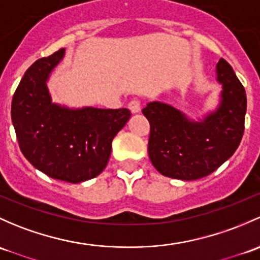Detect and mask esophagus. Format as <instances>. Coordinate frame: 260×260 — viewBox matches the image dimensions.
I'll use <instances>...</instances> for the list:
<instances>
[{
    "instance_id": "1",
    "label": "esophagus",
    "mask_w": 260,
    "mask_h": 260,
    "mask_svg": "<svg viewBox=\"0 0 260 260\" xmlns=\"http://www.w3.org/2000/svg\"><path fill=\"white\" fill-rule=\"evenodd\" d=\"M141 106L142 103L139 100H132L129 103H128V107H129V109L133 112V113L141 111Z\"/></svg>"
}]
</instances>
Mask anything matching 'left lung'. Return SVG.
<instances>
[{
    "instance_id": "left-lung-1",
    "label": "left lung",
    "mask_w": 260,
    "mask_h": 260,
    "mask_svg": "<svg viewBox=\"0 0 260 260\" xmlns=\"http://www.w3.org/2000/svg\"><path fill=\"white\" fill-rule=\"evenodd\" d=\"M223 84L222 105L203 122H190L171 106L151 102L142 109L148 119V154L163 176L193 180L213 173L238 148L244 133L247 94L232 66L217 64Z\"/></svg>"
}]
</instances>
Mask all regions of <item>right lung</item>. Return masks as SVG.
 Segmentation results:
<instances>
[{
    "label": "right lung",
    "mask_w": 260,
    "mask_h": 260,
    "mask_svg": "<svg viewBox=\"0 0 260 260\" xmlns=\"http://www.w3.org/2000/svg\"><path fill=\"white\" fill-rule=\"evenodd\" d=\"M64 48L37 59L16 88L11 117L21 152L32 166L53 179L84 182L102 173L112 141L131 117L127 108L68 109L53 105L48 75Z\"/></svg>",
    "instance_id": "obj_1"
}]
</instances>
